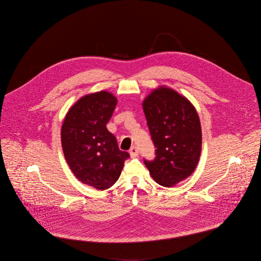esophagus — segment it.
I'll return each mask as SVG.
<instances>
[{"label": "esophagus", "instance_id": "esophagus-1", "mask_svg": "<svg viewBox=\"0 0 261 261\" xmlns=\"http://www.w3.org/2000/svg\"><path fill=\"white\" fill-rule=\"evenodd\" d=\"M129 152H130L131 158H136V156H138V153H139V149L135 146H133L129 150Z\"/></svg>", "mask_w": 261, "mask_h": 261}]
</instances>
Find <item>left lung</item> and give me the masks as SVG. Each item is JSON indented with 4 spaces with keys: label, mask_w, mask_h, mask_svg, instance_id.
<instances>
[{
    "label": "left lung",
    "mask_w": 261,
    "mask_h": 261,
    "mask_svg": "<svg viewBox=\"0 0 261 261\" xmlns=\"http://www.w3.org/2000/svg\"><path fill=\"white\" fill-rule=\"evenodd\" d=\"M155 158L144 160L153 180L172 187L194 172L201 150V128L194 106L176 91L161 87L143 101Z\"/></svg>",
    "instance_id": "1"
}]
</instances>
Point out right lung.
Returning a JSON list of instances; mask_svg holds the SVG:
<instances>
[{
    "mask_svg": "<svg viewBox=\"0 0 261 261\" xmlns=\"http://www.w3.org/2000/svg\"><path fill=\"white\" fill-rule=\"evenodd\" d=\"M117 99L100 91L82 97L67 112L62 126L63 154L76 178L98 190L118 180L130 154L118 148L107 129Z\"/></svg>",
    "mask_w": 261,
    "mask_h": 261,
    "instance_id": "obj_1",
    "label": "right lung"
}]
</instances>
